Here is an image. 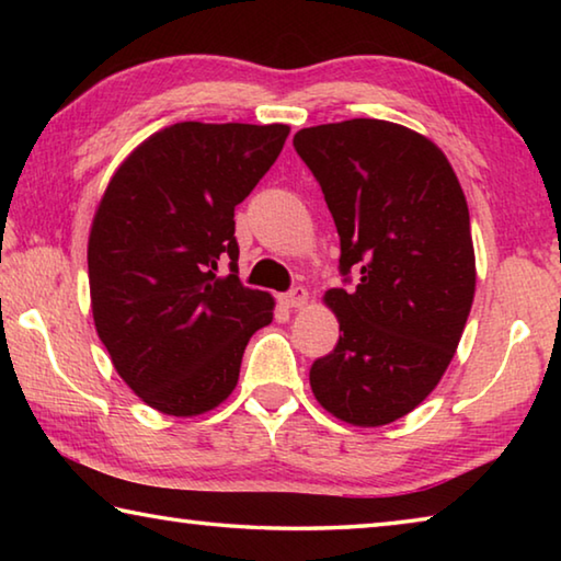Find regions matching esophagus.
Masks as SVG:
<instances>
[{"label": "esophagus", "instance_id": "1", "mask_svg": "<svg viewBox=\"0 0 561 561\" xmlns=\"http://www.w3.org/2000/svg\"><path fill=\"white\" fill-rule=\"evenodd\" d=\"M279 301L287 309H301V307H307V304H309V291L304 287H297V289H291L289 294H284Z\"/></svg>", "mask_w": 561, "mask_h": 561}]
</instances>
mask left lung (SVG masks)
<instances>
[{
    "mask_svg": "<svg viewBox=\"0 0 561 561\" xmlns=\"http://www.w3.org/2000/svg\"><path fill=\"white\" fill-rule=\"evenodd\" d=\"M294 148L334 217L341 272H358L324 294L341 334L311 391L339 421L378 428L431 396L460 344L478 277L468 203L443 150L391 121L301 128Z\"/></svg>",
    "mask_w": 561,
    "mask_h": 561,
    "instance_id": "left-lung-1",
    "label": "left lung"
}]
</instances>
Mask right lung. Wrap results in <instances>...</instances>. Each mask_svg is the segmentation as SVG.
Returning a JSON list of instances; mask_svg holds the SVG:
<instances>
[{
  "instance_id": "add662e5",
  "label": "right lung",
  "mask_w": 561,
  "mask_h": 561,
  "mask_svg": "<svg viewBox=\"0 0 561 561\" xmlns=\"http://www.w3.org/2000/svg\"><path fill=\"white\" fill-rule=\"evenodd\" d=\"M289 126L173 123L111 175L89 234V289L111 364L158 413L227 401L272 294L237 277L234 207L282 153ZM231 260L220 278L216 264Z\"/></svg>"
}]
</instances>
